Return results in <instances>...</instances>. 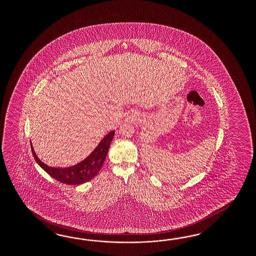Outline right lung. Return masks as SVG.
<instances>
[{"label": "right lung", "instance_id": "add662e5", "mask_svg": "<svg viewBox=\"0 0 256 256\" xmlns=\"http://www.w3.org/2000/svg\"><path fill=\"white\" fill-rule=\"evenodd\" d=\"M114 136V130L108 132V134L101 140L98 146L94 149L93 152L80 162L70 167H52L48 166L36 154L31 142L32 153L36 162L39 166L48 172L52 178L68 185H80L93 179L100 170L101 167L108 154L110 144Z\"/></svg>", "mask_w": 256, "mask_h": 256}]
</instances>
